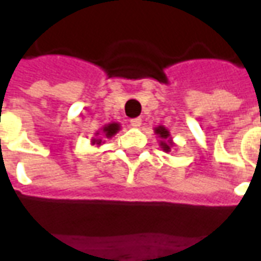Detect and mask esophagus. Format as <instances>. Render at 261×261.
Masks as SVG:
<instances>
[{"label":"esophagus","instance_id":"1","mask_svg":"<svg viewBox=\"0 0 261 261\" xmlns=\"http://www.w3.org/2000/svg\"><path fill=\"white\" fill-rule=\"evenodd\" d=\"M130 125L133 128H139L142 125V118H132L130 119Z\"/></svg>","mask_w":261,"mask_h":261}]
</instances>
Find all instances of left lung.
Here are the masks:
<instances>
[{
  "label": "left lung",
  "instance_id": "obj_1",
  "mask_svg": "<svg viewBox=\"0 0 261 261\" xmlns=\"http://www.w3.org/2000/svg\"><path fill=\"white\" fill-rule=\"evenodd\" d=\"M156 135H160L161 139H164V142H161V146H162V148L165 150V151H169L170 150V146H172V143H170V140H168V138H169V132L166 130L164 126H158V128L155 129Z\"/></svg>",
  "mask_w": 261,
  "mask_h": 261
}]
</instances>
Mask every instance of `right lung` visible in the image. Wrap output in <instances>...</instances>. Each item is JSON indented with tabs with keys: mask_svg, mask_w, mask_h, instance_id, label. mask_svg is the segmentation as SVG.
Segmentation results:
<instances>
[{
	"mask_svg": "<svg viewBox=\"0 0 261 261\" xmlns=\"http://www.w3.org/2000/svg\"><path fill=\"white\" fill-rule=\"evenodd\" d=\"M118 130H119L118 123H110V125L105 126V129H103V133L106 135V138H111V136H114L115 133L118 132ZM93 143H96V144H100L101 140L100 139H93Z\"/></svg>",
	"mask_w": 261,
	"mask_h": 261,
	"instance_id": "right-lung-1",
	"label": "right lung"
}]
</instances>
